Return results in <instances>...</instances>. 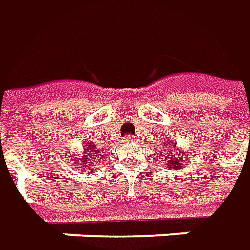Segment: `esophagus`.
<instances>
[{
	"instance_id": "esophagus-1",
	"label": "esophagus",
	"mask_w": 250,
	"mask_h": 250,
	"mask_svg": "<svg viewBox=\"0 0 250 250\" xmlns=\"http://www.w3.org/2000/svg\"><path fill=\"white\" fill-rule=\"evenodd\" d=\"M124 142L125 143H133V142H136V137L133 136V135H126L125 139H124Z\"/></svg>"
}]
</instances>
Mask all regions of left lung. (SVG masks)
<instances>
[{
    "instance_id": "obj_1",
    "label": "left lung",
    "mask_w": 250,
    "mask_h": 250,
    "mask_svg": "<svg viewBox=\"0 0 250 250\" xmlns=\"http://www.w3.org/2000/svg\"><path fill=\"white\" fill-rule=\"evenodd\" d=\"M168 145H165V147L168 148H172L170 150V154H168L165 158H167V167L169 169H183L187 164H186V158H187V154L186 152H182L180 148L176 147V143H170L169 140H167Z\"/></svg>"
}]
</instances>
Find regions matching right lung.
<instances>
[{"label": "right lung", "instance_id": "right-lung-1", "mask_svg": "<svg viewBox=\"0 0 250 250\" xmlns=\"http://www.w3.org/2000/svg\"><path fill=\"white\" fill-rule=\"evenodd\" d=\"M99 157L102 158V152L96 148V146L90 142H86L83 145V151L75 155V164H73V168H81L85 172H92L93 168H98Z\"/></svg>", "mask_w": 250, "mask_h": 250}]
</instances>
